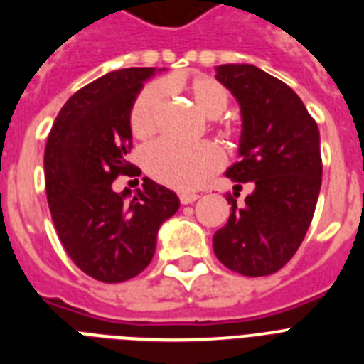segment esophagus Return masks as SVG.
<instances>
[{"label": "esophagus", "instance_id": "obj_1", "mask_svg": "<svg viewBox=\"0 0 364 364\" xmlns=\"http://www.w3.org/2000/svg\"><path fill=\"white\" fill-rule=\"evenodd\" d=\"M179 200H181V204H183V205L193 204V202H196V200H198V194H194V193H181V194H179Z\"/></svg>", "mask_w": 364, "mask_h": 364}]
</instances>
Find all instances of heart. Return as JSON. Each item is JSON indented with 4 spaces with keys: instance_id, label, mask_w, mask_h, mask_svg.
<instances>
[{
    "instance_id": "1",
    "label": "heart",
    "mask_w": 364,
    "mask_h": 364,
    "mask_svg": "<svg viewBox=\"0 0 364 364\" xmlns=\"http://www.w3.org/2000/svg\"><path fill=\"white\" fill-rule=\"evenodd\" d=\"M183 87L188 92L194 105L205 117L219 119L225 115L230 105V90L213 77H194L187 85L164 82L149 85L137 94L130 109V130L137 139L151 137L159 130L160 117L164 109V90L162 88ZM225 164L221 149L213 143H196V145H181V143L160 139L151 143L143 151V166L153 179L176 188V191H194L204 185L215 171Z\"/></svg>"
}]
</instances>
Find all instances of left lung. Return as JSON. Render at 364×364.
<instances>
[{"label":"left lung","mask_w":364,"mask_h":364,"mask_svg":"<svg viewBox=\"0 0 364 364\" xmlns=\"http://www.w3.org/2000/svg\"><path fill=\"white\" fill-rule=\"evenodd\" d=\"M217 81L242 107V160L228 168L236 187L227 225L213 236V251L228 270L270 276L299 251L316 211L323 162L319 128L285 82L251 64L217 68ZM242 182L254 193L235 200Z\"/></svg>","instance_id":"1"}]
</instances>
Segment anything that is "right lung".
<instances>
[{"mask_svg":"<svg viewBox=\"0 0 364 364\" xmlns=\"http://www.w3.org/2000/svg\"><path fill=\"white\" fill-rule=\"evenodd\" d=\"M154 68H126L77 90L60 109L45 147V188L58 238L87 276L104 283L136 277L149 266L160 225L179 210L170 188L143 177L113 191L119 176H139L126 160L130 109Z\"/></svg>","mask_w":364,"mask_h":364,"instance_id":"add662e5","label":"right lung"}]
</instances>
